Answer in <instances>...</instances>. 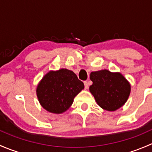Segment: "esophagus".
<instances>
[{
	"mask_svg": "<svg viewBox=\"0 0 152 152\" xmlns=\"http://www.w3.org/2000/svg\"><path fill=\"white\" fill-rule=\"evenodd\" d=\"M84 84H85V89H88V87H89V85H88V82H84Z\"/></svg>",
	"mask_w": 152,
	"mask_h": 152,
	"instance_id": "obj_1",
	"label": "esophagus"
}]
</instances>
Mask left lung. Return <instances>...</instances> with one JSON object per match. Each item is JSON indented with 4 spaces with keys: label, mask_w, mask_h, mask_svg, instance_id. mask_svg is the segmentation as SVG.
<instances>
[{
    "label": "left lung",
    "mask_w": 152,
    "mask_h": 152,
    "mask_svg": "<svg viewBox=\"0 0 152 152\" xmlns=\"http://www.w3.org/2000/svg\"><path fill=\"white\" fill-rule=\"evenodd\" d=\"M90 91L97 104L104 110L115 111L121 107L128 99L130 85L119 73L107 70L92 72Z\"/></svg>",
    "instance_id": "8db88e82"
}]
</instances>
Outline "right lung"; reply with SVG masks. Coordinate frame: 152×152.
<instances>
[{"instance_id":"right-lung-1","label":"right lung","mask_w":152,"mask_h":152,"mask_svg":"<svg viewBox=\"0 0 152 152\" xmlns=\"http://www.w3.org/2000/svg\"><path fill=\"white\" fill-rule=\"evenodd\" d=\"M82 81L71 70L61 69L48 73L37 88L42 107L47 111L60 114L72 105L75 96L84 89Z\"/></svg>"}]
</instances>
